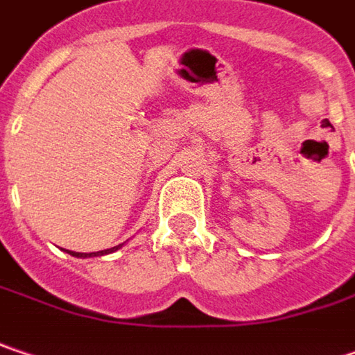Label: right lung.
Listing matches in <instances>:
<instances>
[{"label":"right lung","instance_id":"right-lung-1","mask_svg":"<svg viewBox=\"0 0 355 355\" xmlns=\"http://www.w3.org/2000/svg\"><path fill=\"white\" fill-rule=\"evenodd\" d=\"M122 245H116V247H112V249H104V251H98V253H76V251H68L66 249V253H70L72 257H80V259H86V257H98V255H108V253H114V251H118Z\"/></svg>","mask_w":355,"mask_h":355}]
</instances>
